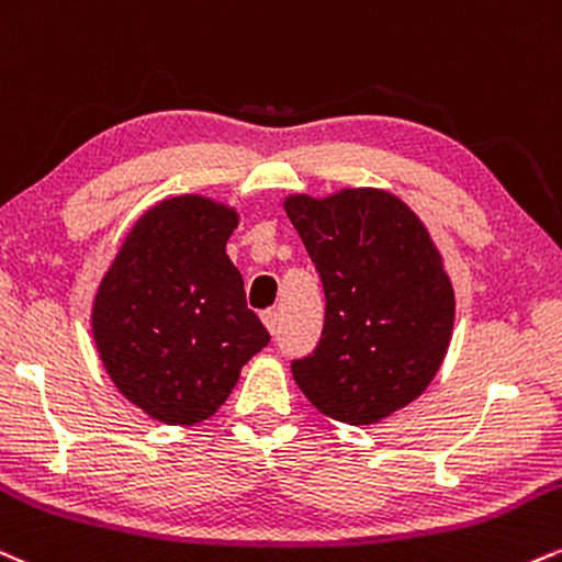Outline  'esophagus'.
<instances>
[{"label": "esophagus", "instance_id": "obj_1", "mask_svg": "<svg viewBox=\"0 0 562 562\" xmlns=\"http://www.w3.org/2000/svg\"><path fill=\"white\" fill-rule=\"evenodd\" d=\"M261 322H263V327L269 329V333H277V327H280V311L267 308L261 314Z\"/></svg>", "mask_w": 562, "mask_h": 562}]
</instances>
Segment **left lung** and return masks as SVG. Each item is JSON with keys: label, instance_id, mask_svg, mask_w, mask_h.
Returning <instances> with one entry per match:
<instances>
[{"label": "left lung", "instance_id": "1", "mask_svg": "<svg viewBox=\"0 0 562 562\" xmlns=\"http://www.w3.org/2000/svg\"><path fill=\"white\" fill-rule=\"evenodd\" d=\"M285 212L324 285V327L295 382L316 411L374 424L422 395L448 350L456 299L427 227L395 195H293Z\"/></svg>", "mask_w": 562, "mask_h": 562}]
</instances>
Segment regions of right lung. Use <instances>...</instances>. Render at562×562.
<instances>
[{
  "label": "right lung",
  "instance_id": "right-lung-1",
  "mask_svg": "<svg viewBox=\"0 0 562 562\" xmlns=\"http://www.w3.org/2000/svg\"><path fill=\"white\" fill-rule=\"evenodd\" d=\"M238 214L178 195L135 222L101 282L93 337L112 382L165 424L204 422L269 342L225 254Z\"/></svg>",
  "mask_w": 562,
  "mask_h": 562
}]
</instances>
